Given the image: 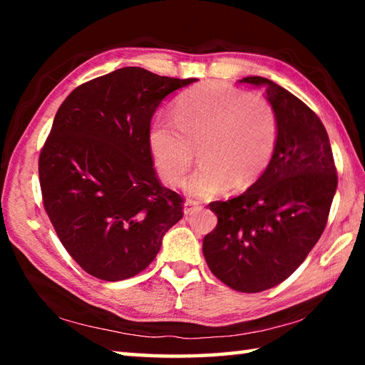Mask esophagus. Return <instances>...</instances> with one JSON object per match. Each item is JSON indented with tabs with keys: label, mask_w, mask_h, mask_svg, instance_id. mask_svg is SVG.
Returning <instances> with one entry per match:
<instances>
[{
	"label": "esophagus",
	"mask_w": 365,
	"mask_h": 365,
	"mask_svg": "<svg viewBox=\"0 0 365 365\" xmlns=\"http://www.w3.org/2000/svg\"><path fill=\"white\" fill-rule=\"evenodd\" d=\"M201 209V206L197 205L196 201H185V205H183V214L185 215H191V214H195V212H197Z\"/></svg>",
	"instance_id": "1"
}]
</instances>
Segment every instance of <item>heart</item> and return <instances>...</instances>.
Here are the masks:
<instances>
[{"instance_id":"heart-1","label":"heart","mask_w":365,"mask_h":365,"mask_svg":"<svg viewBox=\"0 0 365 365\" xmlns=\"http://www.w3.org/2000/svg\"><path fill=\"white\" fill-rule=\"evenodd\" d=\"M174 119L158 114L146 133L148 150L160 178L175 183L193 163L200 164L182 183L196 200L245 188L256 182L274 156L279 117L272 104L230 83L209 80L177 98Z\"/></svg>"}]
</instances>
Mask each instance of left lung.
I'll return each mask as SVG.
<instances>
[{
	"label": "left lung",
	"instance_id": "1",
	"mask_svg": "<svg viewBox=\"0 0 365 365\" xmlns=\"http://www.w3.org/2000/svg\"><path fill=\"white\" fill-rule=\"evenodd\" d=\"M240 82L265 88L279 140L264 174L243 195L209 205L217 225L202 240V255L227 287L259 293L287 280L316 246L338 177L329 135L312 109L269 78Z\"/></svg>",
	"mask_w": 365,
	"mask_h": 365
}]
</instances>
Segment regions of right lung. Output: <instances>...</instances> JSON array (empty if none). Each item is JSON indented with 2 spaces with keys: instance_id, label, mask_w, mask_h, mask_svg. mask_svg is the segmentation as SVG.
Returning <instances> with one entry per match:
<instances>
[{
  "instance_id": "1",
  "label": "right lung",
  "mask_w": 365,
  "mask_h": 365,
  "mask_svg": "<svg viewBox=\"0 0 365 365\" xmlns=\"http://www.w3.org/2000/svg\"><path fill=\"white\" fill-rule=\"evenodd\" d=\"M193 82L122 67L77 86L58 109L38 160L43 205L86 274H140L183 217L182 196L153 168L146 133L164 98Z\"/></svg>"
}]
</instances>
